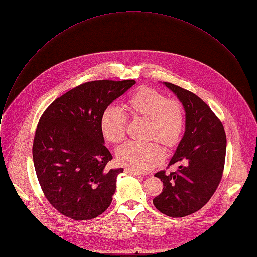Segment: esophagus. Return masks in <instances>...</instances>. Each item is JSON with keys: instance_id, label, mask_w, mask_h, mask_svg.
Returning a JSON list of instances; mask_svg holds the SVG:
<instances>
[{"instance_id": "34e87169", "label": "esophagus", "mask_w": 257, "mask_h": 257, "mask_svg": "<svg viewBox=\"0 0 257 257\" xmlns=\"http://www.w3.org/2000/svg\"><path fill=\"white\" fill-rule=\"evenodd\" d=\"M125 173L128 174V175H132V176H135V177H141V175L133 170H130V169H125Z\"/></svg>"}]
</instances>
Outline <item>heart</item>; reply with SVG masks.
<instances>
[{"mask_svg":"<svg viewBox=\"0 0 257 257\" xmlns=\"http://www.w3.org/2000/svg\"><path fill=\"white\" fill-rule=\"evenodd\" d=\"M126 111L134 120H146L145 139H157L167 148H173L181 139L185 126V115L180 102L152 87L136 91L125 104ZM127 119L117 107H107L100 118L103 138L118 144L126 137ZM165 153L155 142L124 143L117 151V162L135 172L145 173L163 162Z\"/></svg>","mask_w":257,"mask_h":257,"instance_id":"obj_1","label":"heart"}]
</instances>
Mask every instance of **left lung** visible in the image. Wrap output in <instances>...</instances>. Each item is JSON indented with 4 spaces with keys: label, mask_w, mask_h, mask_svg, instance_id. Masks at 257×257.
Listing matches in <instances>:
<instances>
[{
    "label": "left lung",
    "mask_w": 257,
    "mask_h": 257,
    "mask_svg": "<svg viewBox=\"0 0 257 257\" xmlns=\"http://www.w3.org/2000/svg\"><path fill=\"white\" fill-rule=\"evenodd\" d=\"M181 101L185 111V132L169 166L181 164L177 172H158L164 183L155 206L171 217L189 215L203 207L221 182L227 149L222 122L196 94L163 82Z\"/></svg>",
    "instance_id": "obj_1"
}]
</instances>
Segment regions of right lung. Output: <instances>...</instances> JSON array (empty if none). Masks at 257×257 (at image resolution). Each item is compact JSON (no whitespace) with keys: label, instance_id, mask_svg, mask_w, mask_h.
Masks as SVG:
<instances>
[{"label":"right lung","instance_id":"right-lung-1","mask_svg":"<svg viewBox=\"0 0 257 257\" xmlns=\"http://www.w3.org/2000/svg\"><path fill=\"white\" fill-rule=\"evenodd\" d=\"M134 80L83 83L54 100L40 119L32 157L49 202L62 214L84 221L112 203L123 169L106 170L113 159L104 146L100 118Z\"/></svg>","mask_w":257,"mask_h":257}]
</instances>
